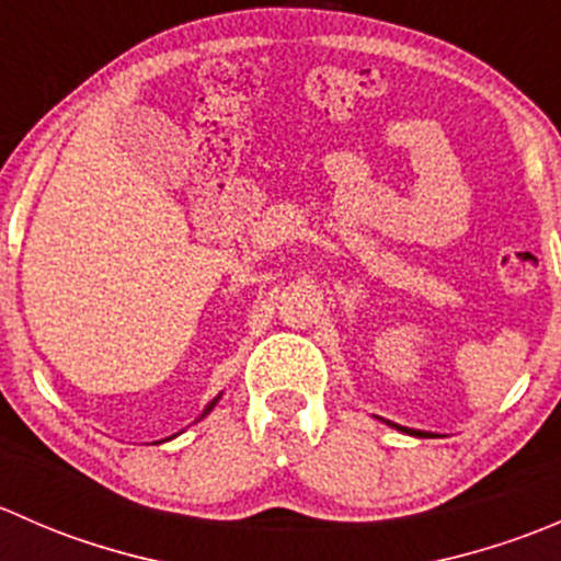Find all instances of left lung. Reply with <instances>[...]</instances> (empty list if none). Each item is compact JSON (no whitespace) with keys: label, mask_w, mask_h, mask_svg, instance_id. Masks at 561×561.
I'll return each instance as SVG.
<instances>
[{"label":"left lung","mask_w":561,"mask_h":561,"mask_svg":"<svg viewBox=\"0 0 561 561\" xmlns=\"http://www.w3.org/2000/svg\"><path fill=\"white\" fill-rule=\"evenodd\" d=\"M396 428H399V432H407V434H415V437H432V434H426V432H415V428H404V426H399V423H393Z\"/></svg>","instance_id":"8db88e82"}]
</instances>
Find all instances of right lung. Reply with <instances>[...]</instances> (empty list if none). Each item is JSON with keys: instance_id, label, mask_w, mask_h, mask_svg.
I'll use <instances>...</instances> for the list:
<instances>
[{"instance_id": "add662e5", "label": "right lung", "mask_w": 561, "mask_h": 561, "mask_svg": "<svg viewBox=\"0 0 561 561\" xmlns=\"http://www.w3.org/2000/svg\"><path fill=\"white\" fill-rule=\"evenodd\" d=\"M219 396H222V393H219ZM219 396H217V399H214V401H208V404H206V410H203V415H201V417H206L208 412L214 410V404H217V401H219Z\"/></svg>"}]
</instances>
